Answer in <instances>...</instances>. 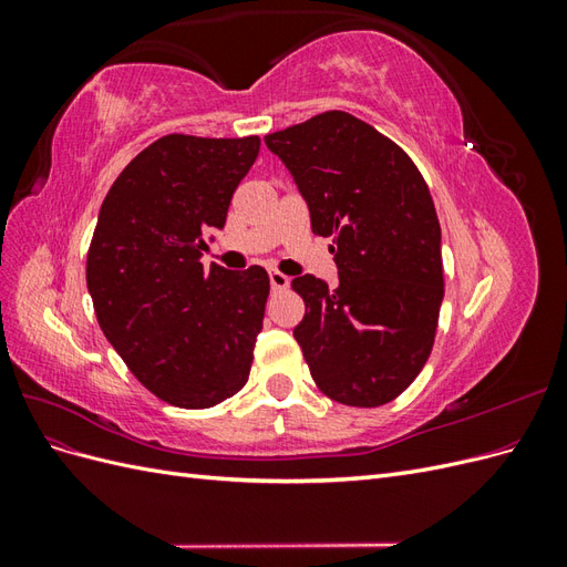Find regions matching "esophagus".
<instances>
[{
  "mask_svg": "<svg viewBox=\"0 0 567 567\" xmlns=\"http://www.w3.org/2000/svg\"><path fill=\"white\" fill-rule=\"evenodd\" d=\"M269 284H271V290H286L290 286V279L281 271H269Z\"/></svg>",
  "mask_w": 567,
  "mask_h": 567,
  "instance_id": "34e87169",
  "label": "esophagus"
}]
</instances>
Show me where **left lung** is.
<instances>
[{
    "mask_svg": "<svg viewBox=\"0 0 567 567\" xmlns=\"http://www.w3.org/2000/svg\"><path fill=\"white\" fill-rule=\"evenodd\" d=\"M307 200L312 231L333 236L338 286L305 274L293 329L317 388L340 404L381 406L431 357L444 296L440 221L406 153L346 111L265 136Z\"/></svg>",
    "mask_w": 567,
    "mask_h": 567,
    "instance_id": "1",
    "label": "left lung"
}]
</instances>
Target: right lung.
<instances>
[{"mask_svg": "<svg viewBox=\"0 0 567 567\" xmlns=\"http://www.w3.org/2000/svg\"><path fill=\"white\" fill-rule=\"evenodd\" d=\"M257 153L260 136L167 134L101 203L87 252L94 312L136 381L167 404L208 409L248 381L269 277L257 265L205 271L200 250Z\"/></svg>", "mask_w": 567, "mask_h": 567, "instance_id": "right-lung-1", "label": "right lung"}]
</instances>
